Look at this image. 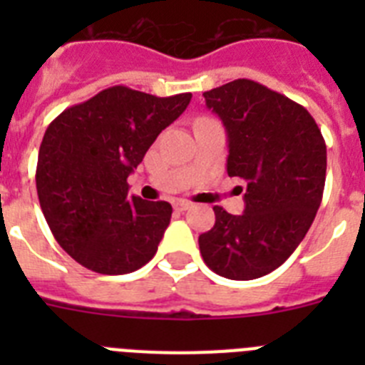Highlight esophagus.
Here are the masks:
<instances>
[{
	"instance_id": "obj_1",
	"label": "esophagus",
	"mask_w": 365,
	"mask_h": 365,
	"mask_svg": "<svg viewBox=\"0 0 365 365\" xmlns=\"http://www.w3.org/2000/svg\"><path fill=\"white\" fill-rule=\"evenodd\" d=\"M173 208H175V210L185 212L188 210V208H192V202L185 201V199H177V201H173Z\"/></svg>"
}]
</instances>
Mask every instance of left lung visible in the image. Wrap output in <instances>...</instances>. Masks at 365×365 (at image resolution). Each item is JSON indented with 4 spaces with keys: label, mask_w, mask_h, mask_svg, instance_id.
<instances>
[{
    "label": "left lung",
    "mask_w": 365,
    "mask_h": 365,
    "mask_svg": "<svg viewBox=\"0 0 365 365\" xmlns=\"http://www.w3.org/2000/svg\"><path fill=\"white\" fill-rule=\"evenodd\" d=\"M228 135L227 172L245 212L214 206L215 225L199 235V250L215 274L256 279L283 265L320 208L327 148L311 113L285 95L240 78L202 93Z\"/></svg>",
    "instance_id": "obj_1"
}]
</instances>
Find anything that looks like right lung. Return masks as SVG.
I'll return each mask as SVG.
<instances>
[{
  "label": "right lung",
  "mask_w": 365,
  "mask_h": 365,
  "mask_svg": "<svg viewBox=\"0 0 365 365\" xmlns=\"http://www.w3.org/2000/svg\"><path fill=\"white\" fill-rule=\"evenodd\" d=\"M192 93L153 96L113 86L67 108L41 140L36 190L58 245L80 265L118 276L155 256L172 205L128 195V177Z\"/></svg>",
  "instance_id": "1"
}]
</instances>
